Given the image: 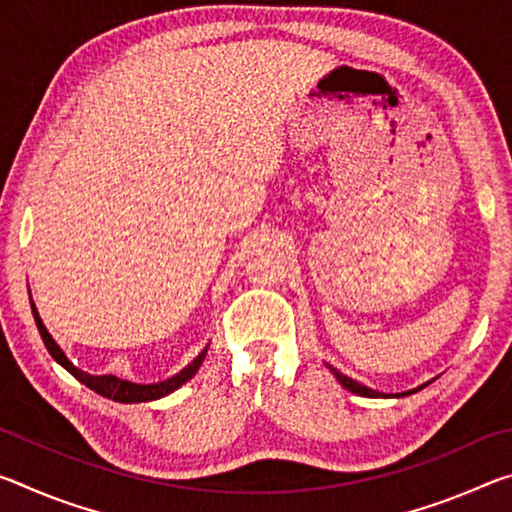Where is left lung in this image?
Returning a JSON list of instances; mask_svg holds the SVG:
<instances>
[{
  "mask_svg": "<svg viewBox=\"0 0 512 512\" xmlns=\"http://www.w3.org/2000/svg\"><path fill=\"white\" fill-rule=\"evenodd\" d=\"M329 370L334 372V377L339 379V384L343 386V388H348L350 393H354V395H361V397H393V395H384V393H379V391H372V388H368V386H363V384H359V381H354V379H350L348 375H343V372H339L336 368H332V366H327ZM427 384H422L420 388H424ZM420 388H413V391H406V393H400V395H395V397H404V395H411V393H418Z\"/></svg>",
  "mask_w": 512,
  "mask_h": 512,
  "instance_id": "8db88e82",
  "label": "left lung"
}]
</instances>
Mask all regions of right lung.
I'll return each instance as SVG.
<instances>
[{
    "mask_svg": "<svg viewBox=\"0 0 512 512\" xmlns=\"http://www.w3.org/2000/svg\"><path fill=\"white\" fill-rule=\"evenodd\" d=\"M31 309H33V318H36L38 332L42 336V341H45L51 357H54L67 372H72V375L79 379L81 384H85L88 388H92L94 393H99V395L108 397V400H115V402H124V404L151 402V400H160V397L173 393L176 388H180L185 384V381H189L196 375V370L201 368V363L205 359V352H207V348H205L192 363H189L187 368L180 370L178 375H173V377L164 379V381H158V384H133V381L119 379L115 375H90V372L76 368L74 363L65 357V352L58 348V343L51 339V334L47 332L45 323H42V318L38 314L36 305H33V300H31Z\"/></svg>",
    "mask_w": 512,
    "mask_h": 512,
    "instance_id": "obj_1",
    "label": "right lung"
}]
</instances>
